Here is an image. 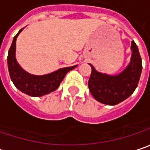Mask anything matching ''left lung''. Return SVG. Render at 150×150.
Listing matches in <instances>:
<instances>
[{
	"label": "left lung",
	"mask_w": 150,
	"mask_h": 150,
	"mask_svg": "<svg viewBox=\"0 0 150 150\" xmlns=\"http://www.w3.org/2000/svg\"><path fill=\"white\" fill-rule=\"evenodd\" d=\"M132 56L128 67L118 75L111 76L97 72L90 64L92 72L88 88L93 98L99 102L114 105L129 97L137 88L142 73V58L137 45L131 42Z\"/></svg>",
	"instance_id": "left-lung-1"
}]
</instances>
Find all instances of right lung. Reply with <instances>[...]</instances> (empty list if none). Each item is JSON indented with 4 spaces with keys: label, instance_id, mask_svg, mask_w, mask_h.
Returning a JSON list of instances; mask_svg holds the SVG:
<instances>
[{
    "label": "right lung",
    "instance_id": "1",
    "mask_svg": "<svg viewBox=\"0 0 150 150\" xmlns=\"http://www.w3.org/2000/svg\"><path fill=\"white\" fill-rule=\"evenodd\" d=\"M23 29L13 38L12 45L7 55V65L10 78L14 86L21 92L33 97H39L50 93L59 87L66 74L75 69L76 65L72 67L60 69L57 71L45 75H33L26 73L21 69L15 59L16 38Z\"/></svg>",
    "mask_w": 150,
    "mask_h": 150
}]
</instances>
